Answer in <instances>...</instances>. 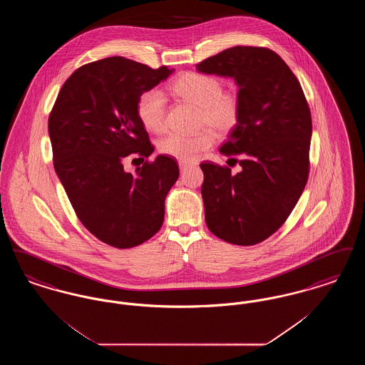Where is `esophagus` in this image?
I'll return each instance as SVG.
<instances>
[{"label": "esophagus", "instance_id": "obj_1", "mask_svg": "<svg viewBox=\"0 0 365 365\" xmlns=\"http://www.w3.org/2000/svg\"><path fill=\"white\" fill-rule=\"evenodd\" d=\"M191 164H189V163H183V161H180L179 163V168H180V171L182 173H185L187 168H190Z\"/></svg>", "mask_w": 365, "mask_h": 365}]
</instances>
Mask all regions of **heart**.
Listing matches in <instances>:
<instances>
[{
  "label": "heart",
  "mask_w": 365,
  "mask_h": 365,
  "mask_svg": "<svg viewBox=\"0 0 365 365\" xmlns=\"http://www.w3.org/2000/svg\"><path fill=\"white\" fill-rule=\"evenodd\" d=\"M171 91L178 97L200 106V125L212 127L219 133L231 131L241 118L242 103L235 88H225L222 81L204 72L187 71L179 75ZM137 115L143 127L152 133H163L167 127V101L157 88H149L139 96ZM216 137L212 130L198 134L173 133L158 142V150L164 156L183 163H192L212 149Z\"/></svg>",
  "instance_id": "heart-1"
}]
</instances>
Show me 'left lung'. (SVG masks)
<instances>
[{"label": "left lung", "mask_w": 365, "mask_h": 365, "mask_svg": "<svg viewBox=\"0 0 365 365\" xmlns=\"http://www.w3.org/2000/svg\"><path fill=\"white\" fill-rule=\"evenodd\" d=\"M195 66L234 78L242 103L240 122L220 149L242 171L201 164L207 226L232 245L262 242L283 226L308 182L309 105L294 73L268 48L234 46Z\"/></svg>", "instance_id": "8db88e82"}]
</instances>
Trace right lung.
Segmentation results:
<instances>
[{
  "label": "right lung",
  "instance_id": "obj_1",
  "mask_svg": "<svg viewBox=\"0 0 365 365\" xmlns=\"http://www.w3.org/2000/svg\"><path fill=\"white\" fill-rule=\"evenodd\" d=\"M171 72L120 56L88 63L66 81L49 115L53 165L72 208L96 238L118 249L161 228L179 176L174 158L148 160L155 146L137 115L139 96ZM135 156L144 164L127 173L123 161Z\"/></svg>",
  "mask_w": 365,
  "mask_h": 365
}]
</instances>
